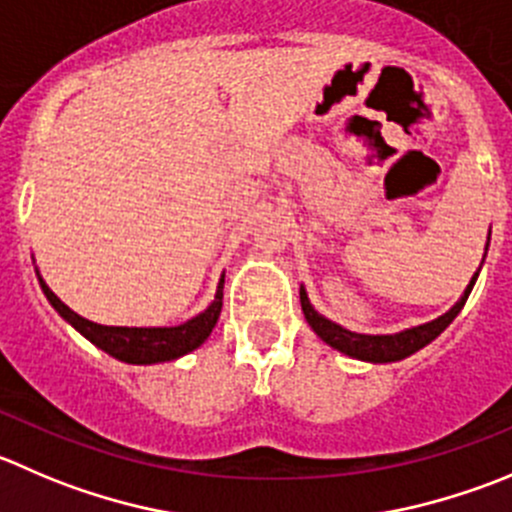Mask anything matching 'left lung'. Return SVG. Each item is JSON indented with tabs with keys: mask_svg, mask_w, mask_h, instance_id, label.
<instances>
[{
	"mask_svg": "<svg viewBox=\"0 0 512 512\" xmlns=\"http://www.w3.org/2000/svg\"><path fill=\"white\" fill-rule=\"evenodd\" d=\"M475 280H478V275L470 280L468 290H465V295L460 297V302L453 307V310L445 312V315L438 317V320L425 322V325L413 327V330L398 332V335H357V332L345 330V327L335 325V322L317 315V312L312 310L310 300H307L305 290H300V302H302V312H305V320L310 322L312 330H315L330 347H335V350L345 352V355L350 357H357V360L395 362L413 355V352H418L420 347H425L428 342H433L435 337H438L440 332H443L445 327L458 317V312L463 310L465 300H468L470 290H473Z\"/></svg>",
	"mask_w": 512,
	"mask_h": 512,
	"instance_id": "left-lung-1",
	"label": "left lung"
}]
</instances>
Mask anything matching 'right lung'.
<instances>
[{
	"mask_svg": "<svg viewBox=\"0 0 512 512\" xmlns=\"http://www.w3.org/2000/svg\"><path fill=\"white\" fill-rule=\"evenodd\" d=\"M44 295L52 302L54 310L64 317L67 322H72L89 342H94L97 347H102L104 352H109L112 357L124 362H135V365H150V362H165L175 360V357L187 355L195 347H200L202 342L210 337L212 327L217 325V317L222 312V285L225 280H220L217 287L215 302L207 307L202 315L192 317L190 322L177 327H107L97 325V322H89L84 317H79L77 312L69 310L42 280Z\"/></svg>",
	"mask_w": 512,
	"mask_h": 512,
	"instance_id": "add662e5",
	"label": "right lung"
}]
</instances>
